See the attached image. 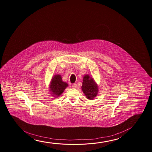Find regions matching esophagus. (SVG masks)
Segmentation results:
<instances>
[{
  "label": "esophagus",
  "mask_w": 152,
  "mask_h": 152,
  "mask_svg": "<svg viewBox=\"0 0 152 152\" xmlns=\"http://www.w3.org/2000/svg\"><path fill=\"white\" fill-rule=\"evenodd\" d=\"M72 87L73 88H77V85L76 84V83H73V85H72Z\"/></svg>",
  "instance_id": "1"
}]
</instances>
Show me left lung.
I'll use <instances>...</instances> for the list:
<instances>
[{
    "instance_id": "left-lung-1",
    "label": "left lung",
    "mask_w": 152,
    "mask_h": 152,
    "mask_svg": "<svg viewBox=\"0 0 152 152\" xmlns=\"http://www.w3.org/2000/svg\"><path fill=\"white\" fill-rule=\"evenodd\" d=\"M81 89L86 98L91 100L96 96L99 92V87L96 83L88 75H85L83 77Z\"/></svg>"
}]
</instances>
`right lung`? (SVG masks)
Returning <instances> with one entry per match:
<instances>
[{"label":"right lung","instance_id":"1","mask_svg":"<svg viewBox=\"0 0 152 152\" xmlns=\"http://www.w3.org/2000/svg\"><path fill=\"white\" fill-rule=\"evenodd\" d=\"M67 86L68 84L63 81L61 75H56L52 77L49 89L53 96L58 97L63 93Z\"/></svg>","mask_w":152,"mask_h":152}]
</instances>
